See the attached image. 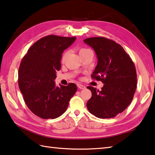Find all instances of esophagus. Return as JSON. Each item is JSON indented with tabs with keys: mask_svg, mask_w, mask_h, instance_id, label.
I'll use <instances>...</instances> for the list:
<instances>
[{
	"mask_svg": "<svg viewBox=\"0 0 155 155\" xmlns=\"http://www.w3.org/2000/svg\"><path fill=\"white\" fill-rule=\"evenodd\" d=\"M77 87L79 89H81V90H83V89H85V86L83 85H81V84H78Z\"/></svg>",
	"mask_w": 155,
	"mask_h": 155,
	"instance_id": "34e87169",
	"label": "esophagus"
}]
</instances>
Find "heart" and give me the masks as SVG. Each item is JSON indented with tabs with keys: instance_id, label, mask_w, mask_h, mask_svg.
<instances>
[{
	"instance_id": "obj_1",
	"label": "heart",
	"mask_w": 155,
	"mask_h": 155,
	"mask_svg": "<svg viewBox=\"0 0 155 155\" xmlns=\"http://www.w3.org/2000/svg\"><path fill=\"white\" fill-rule=\"evenodd\" d=\"M86 50H87L86 48H81L80 51H79V53H80V52H83V51H86ZM67 55H68V52H67V51L65 52L64 53L62 54V57H61V61H64V60L65 59V58H66Z\"/></svg>"
}]
</instances>
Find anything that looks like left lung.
<instances>
[{"mask_svg": "<svg viewBox=\"0 0 155 155\" xmlns=\"http://www.w3.org/2000/svg\"><path fill=\"white\" fill-rule=\"evenodd\" d=\"M92 48L98 64L91 74L93 79L104 83L101 90L91 86V97L87 107L98 118H112L130 104L137 87V73L130 56L115 41L103 37L84 40Z\"/></svg>", "mask_w": 155, "mask_h": 155, "instance_id": "obj_1", "label": "left lung"}]
</instances>
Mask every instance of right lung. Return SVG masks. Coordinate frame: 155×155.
<instances>
[{
	"label": "right lung",
	"instance_id": "right-lung-1",
	"mask_svg": "<svg viewBox=\"0 0 155 155\" xmlns=\"http://www.w3.org/2000/svg\"><path fill=\"white\" fill-rule=\"evenodd\" d=\"M75 40V37L45 36L30 47L21 61L19 88L28 108L41 118L61 115L77 90L74 83L57 87L54 81L56 72L61 69L63 52Z\"/></svg>",
	"mask_w": 155,
	"mask_h": 155
}]
</instances>
